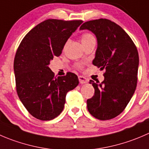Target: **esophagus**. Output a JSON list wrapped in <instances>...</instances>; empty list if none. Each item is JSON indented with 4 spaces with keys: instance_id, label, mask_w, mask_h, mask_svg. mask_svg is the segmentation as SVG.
I'll list each match as a JSON object with an SVG mask.
<instances>
[{
    "instance_id": "obj_1",
    "label": "esophagus",
    "mask_w": 149,
    "mask_h": 149,
    "mask_svg": "<svg viewBox=\"0 0 149 149\" xmlns=\"http://www.w3.org/2000/svg\"><path fill=\"white\" fill-rule=\"evenodd\" d=\"M78 79H79V82H80L81 84H85V83H87L88 82V79H87L86 77H85L83 76H79L78 77Z\"/></svg>"
}]
</instances>
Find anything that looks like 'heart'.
Instances as JSON below:
<instances>
[{
	"mask_svg": "<svg viewBox=\"0 0 149 149\" xmlns=\"http://www.w3.org/2000/svg\"><path fill=\"white\" fill-rule=\"evenodd\" d=\"M94 38H95L93 37V35H92L91 34L85 33V34H83V35H82V37H81V41H82V43H83V42H87V41H89L90 40L94 39Z\"/></svg>",
	"mask_w": 149,
	"mask_h": 149,
	"instance_id": "b5f03b06",
	"label": "heart"
}]
</instances>
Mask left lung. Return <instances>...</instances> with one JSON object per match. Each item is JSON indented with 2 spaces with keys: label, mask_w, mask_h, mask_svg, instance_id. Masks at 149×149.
<instances>
[{
  "label": "left lung",
  "mask_w": 149,
  "mask_h": 149,
  "mask_svg": "<svg viewBox=\"0 0 149 149\" xmlns=\"http://www.w3.org/2000/svg\"><path fill=\"white\" fill-rule=\"evenodd\" d=\"M79 29H88L95 35L97 49L93 64L105 70L102 82L90 80L95 93L87 100L88 111L98 120H111L124 111L135 93L138 50L124 29L107 19L86 22Z\"/></svg>",
  "instance_id": "left-lung-1"
}]
</instances>
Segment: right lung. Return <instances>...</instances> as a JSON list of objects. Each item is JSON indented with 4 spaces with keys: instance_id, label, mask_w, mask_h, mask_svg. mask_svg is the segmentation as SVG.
Returning a JSON list of instances; mask_svg holds the SVG:
<instances>
[{
    "instance_id": "obj_1",
    "label": "right lung",
    "mask_w": 149,
    "mask_h": 149,
    "mask_svg": "<svg viewBox=\"0 0 149 149\" xmlns=\"http://www.w3.org/2000/svg\"><path fill=\"white\" fill-rule=\"evenodd\" d=\"M82 20L47 19L31 29L22 40L14 62L17 92L29 114L40 120H51L64 109L67 92L79 84L72 72L54 77L49 64L59 56Z\"/></svg>"
}]
</instances>
